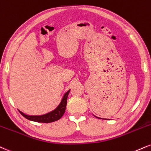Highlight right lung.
<instances>
[{
    "label": "right lung",
    "instance_id": "add662e5",
    "mask_svg": "<svg viewBox=\"0 0 151 151\" xmlns=\"http://www.w3.org/2000/svg\"><path fill=\"white\" fill-rule=\"evenodd\" d=\"M70 91L69 90L68 92H66L65 94L63 96V100H62L61 103H60V105H58V108L54 110L53 111L47 113L46 115H41V116H31V115H27L24 114L23 112L19 111L21 113V115L24 117L26 119H29V120L36 122H42V123H49V122H52L57 121L58 119H60L63 117V115H64L65 112V108H66L67 105V100H68V94L70 93Z\"/></svg>",
    "mask_w": 151,
    "mask_h": 151
}]
</instances>
